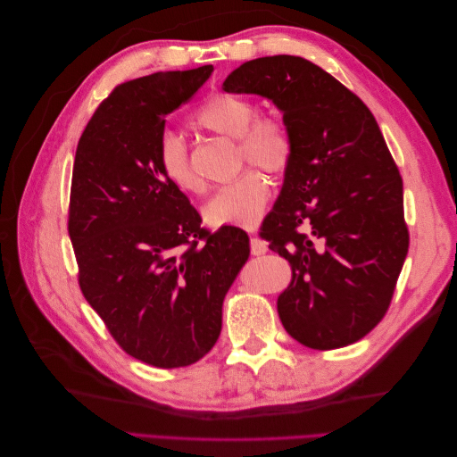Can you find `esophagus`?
<instances>
[{
  "instance_id": "1",
  "label": "esophagus",
  "mask_w": 457,
  "mask_h": 457,
  "mask_svg": "<svg viewBox=\"0 0 457 457\" xmlns=\"http://www.w3.org/2000/svg\"><path fill=\"white\" fill-rule=\"evenodd\" d=\"M252 232H255V228H252ZM269 252V245L267 242H262L259 237H252V253L253 255H265Z\"/></svg>"
}]
</instances>
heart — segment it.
Returning <instances> with one entry per match:
<instances>
[{"mask_svg":"<svg viewBox=\"0 0 457 457\" xmlns=\"http://www.w3.org/2000/svg\"><path fill=\"white\" fill-rule=\"evenodd\" d=\"M252 101L238 95L217 93L196 112V126L238 141L240 158L270 175H282L292 162V137L280 120L255 116ZM158 163L163 177L183 192H198L200 179L192 170L187 145L175 131H165L158 143ZM270 195V185L255 170H247L220 187L204 205L210 227H253Z\"/></svg>","mask_w":457,"mask_h":457,"instance_id":"heart-1","label":"heart"}]
</instances>
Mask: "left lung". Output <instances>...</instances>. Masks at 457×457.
Instances as JSON below:
<instances>
[{
    "instance_id": "obj_1",
    "label": "left lung",
    "mask_w": 457,
    "mask_h": 457,
    "mask_svg": "<svg viewBox=\"0 0 457 457\" xmlns=\"http://www.w3.org/2000/svg\"><path fill=\"white\" fill-rule=\"evenodd\" d=\"M223 89L269 99L292 137L261 232L294 270L280 320L309 349L347 347L385 316L408 253L403 179L378 121L334 76L294 54L247 61ZM301 224L310 232L297 233Z\"/></svg>"
}]
</instances>
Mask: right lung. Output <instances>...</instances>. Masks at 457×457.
Wrapping results in <instances>:
<instances>
[{"label": "right lung", "instance_id": "add662e5", "mask_svg": "<svg viewBox=\"0 0 457 457\" xmlns=\"http://www.w3.org/2000/svg\"><path fill=\"white\" fill-rule=\"evenodd\" d=\"M212 72L207 64L118 86L76 150L68 234L79 287L120 347L156 368L190 366L212 351L225 295L250 257L242 228L200 227L158 163L165 116Z\"/></svg>", "mask_w": 457, "mask_h": 457}]
</instances>
